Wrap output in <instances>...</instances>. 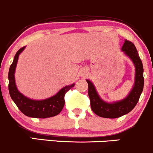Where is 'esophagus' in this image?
<instances>
[{
	"label": "esophagus",
	"instance_id": "1",
	"mask_svg": "<svg viewBox=\"0 0 153 153\" xmlns=\"http://www.w3.org/2000/svg\"><path fill=\"white\" fill-rule=\"evenodd\" d=\"M86 74H87V71H86V70H85V69L82 70V71H81V74L82 75V76H83V75H85Z\"/></svg>",
	"mask_w": 153,
	"mask_h": 153
}]
</instances>
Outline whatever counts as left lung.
<instances>
[{
    "mask_svg": "<svg viewBox=\"0 0 153 153\" xmlns=\"http://www.w3.org/2000/svg\"><path fill=\"white\" fill-rule=\"evenodd\" d=\"M121 51L131 60L135 66L134 85L126 98L111 103L105 102L97 94L93 84L87 79L91 108L96 115L100 117L116 118L128 114L136 106L143 90V65L136 47L131 42L126 39Z\"/></svg>",
    "mask_w": 153,
    "mask_h": 153,
    "instance_id": "8db88e82",
    "label": "left lung"
}]
</instances>
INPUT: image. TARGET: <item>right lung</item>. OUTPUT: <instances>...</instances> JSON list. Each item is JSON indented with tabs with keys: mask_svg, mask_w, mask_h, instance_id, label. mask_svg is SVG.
<instances>
[{
	"mask_svg": "<svg viewBox=\"0 0 153 153\" xmlns=\"http://www.w3.org/2000/svg\"><path fill=\"white\" fill-rule=\"evenodd\" d=\"M25 48V46L17 51L13 63L10 66L9 71H8V90H9L10 96L21 112L29 117L45 118L56 116L61 113L64 106L65 94L68 90H71L75 84L74 83L71 85L66 86L61 89L56 95L41 100L30 99L22 95L16 87L14 74L19 56Z\"/></svg>",
	"mask_w": 153,
	"mask_h": 153,
	"instance_id": "right-lung-1",
	"label": "right lung"
}]
</instances>
